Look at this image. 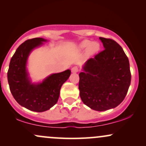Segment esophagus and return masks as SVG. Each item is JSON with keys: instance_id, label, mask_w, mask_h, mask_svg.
<instances>
[{"instance_id": "obj_1", "label": "esophagus", "mask_w": 146, "mask_h": 146, "mask_svg": "<svg viewBox=\"0 0 146 146\" xmlns=\"http://www.w3.org/2000/svg\"><path fill=\"white\" fill-rule=\"evenodd\" d=\"M71 71L72 73H78L79 71V68L78 66H73L71 68Z\"/></svg>"}]
</instances>
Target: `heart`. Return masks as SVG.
Returning <instances> with one entry per match:
<instances>
[{
  "label": "heart",
  "mask_w": 146,
  "mask_h": 146,
  "mask_svg": "<svg viewBox=\"0 0 146 146\" xmlns=\"http://www.w3.org/2000/svg\"><path fill=\"white\" fill-rule=\"evenodd\" d=\"M81 49H86L87 54L93 55L97 53L100 49V44L96 42H91L89 40H84L80 44Z\"/></svg>",
  "instance_id": "1"
}]
</instances>
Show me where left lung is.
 Masks as SVG:
<instances>
[{"label": "left lung", "instance_id": "8db88e82", "mask_svg": "<svg viewBox=\"0 0 146 146\" xmlns=\"http://www.w3.org/2000/svg\"><path fill=\"white\" fill-rule=\"evenodd\" d=\"M105 49L85 63L79 74L82 101L91 109L104 111L124 100L131 81L128 57L117 42L100 37Z\"/></svg>", "mask_w": 146, "mask_h": 146}]
</instances>
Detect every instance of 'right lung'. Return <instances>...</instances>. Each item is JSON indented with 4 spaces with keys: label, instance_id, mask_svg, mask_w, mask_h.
<instances>
[{
    "label": "right lung",
    "instance_id": "obj_1",
    "mask_svg": "<svg viewBox=\"0 0 146 146\" xmlns=\"http://www.w3.org/2000/svg\"><path fill=\"white\" fill-rule=\"evenodd\" d=\"M45 41L44 38H35L22 43L10 60L7 72L9 89L16 101L35 112L46 111L56 104L60 88L71 75V71L66 70L49 75L42 83L31 82L26 68L28 56Z\"/></svg>",
    "mask_w": 146,
    "mask_h": 146
}]
</instances>
